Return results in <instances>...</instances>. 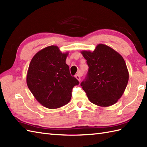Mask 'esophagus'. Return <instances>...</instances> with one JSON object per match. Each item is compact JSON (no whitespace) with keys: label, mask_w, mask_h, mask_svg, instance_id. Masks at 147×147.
I'll use <instances>...</instances> for the list:
<instances>
[{"label":"esophagus","mask_w":147,"mask_h":147,"mask_svg":"<svg viewBox=\"0 0 147 147\" xmlns=\"http://www.w3.org/2000/svg\"><path fill=\"white\" fill-rule=\"evenodd\" d=\"M80 75H81V74L78 73V74H77L75 76V78L78 80V82H80V81H81V78H80L81 76Z\"/></svg>","instance_id":"esophagus-1"}]
</instances>
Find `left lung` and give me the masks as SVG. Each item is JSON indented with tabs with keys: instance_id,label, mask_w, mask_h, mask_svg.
<instances>
[{
	"instance_id": "left-lung-1",
	"label": "left lung",
	"mask_w": 147,
	"mask_h": 147,
	"mask_svg": "<svg viewBox=\"0 0 147 147\" xmlns=\"http://www.w3.org/2000/svg\"><path fill=\"white\" fill-rule=\"evenodd\" d=\"M89 69L81 83L89 100L100 107L115 104L124 93L129 80V72L123 57L104 44H98L93 52H81Z\"/></svg>"
}]
</instances>
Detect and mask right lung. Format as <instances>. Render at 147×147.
I'll return each mask as SVG.
<instances>
[{
    "label": "right lung",
    "instance_id": "obj_1",
    "mask_svg": "<svg viewBox=\"0 0 147 147\" xmlns=\"http://www.w3.org/2000/svg\"><path fill=\"white\" fill-rule=\"evenodd\" d=\"M69 52L57 46L42 49L33 56L27 72L26 83L34 97L44 107L54 109L69 102L72 89L79 82L71 76L65 60Z\"/></svg>",
    "mask_w": 147,
    "mask_h": 147
}]
</instances>
